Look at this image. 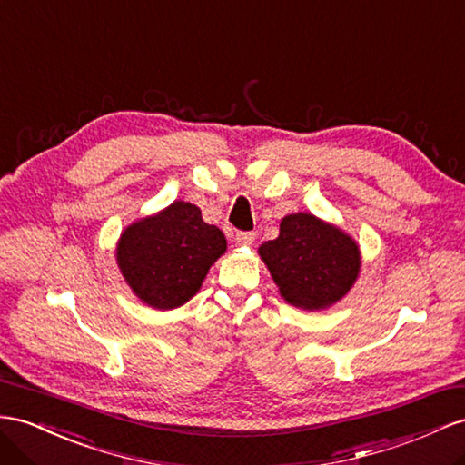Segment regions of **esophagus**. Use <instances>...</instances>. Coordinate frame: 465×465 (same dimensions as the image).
<instances>
[{"label": "esophagus", "mask_w": 465, "mask_h": 465, "mask_svg": "<svg viewBox=\"0 0 465 465\" xmlns=\"http://www.w3.org/2000/svg\"><path fill=\"white\" fill-rule=\"evenodd\" d=\"M253 242H255V233H252V232H237L235 233L237 245H252Z\"/></svg>", "instance_id": "esophagus-1"}]
</instances>
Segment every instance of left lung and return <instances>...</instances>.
Instances as JSON below:
<instances>
[{
	"instance_id": "8db88e82",
	"label": "left lung",
	"mask_w": 465,
	"mask_h": 465,
	"mask_svg": "<svg viewBox=\"0 0 465 465\" xmlns=\"http://www.w3.org/2000/svg\"><path fill=\"white\" fill-rule=\"evenodd\" d=\"M259 255L279 292L302 311H324L341 301L360 275L361 255L351 237L312 213H289L277 240Z\"/></svg>"
}]
</instances>
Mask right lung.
Here are the masks:
<instances>
[{"instance_id":"add662e5","label":"right lung","mask_w":465,"mask_h":465,"mask_svg":"<svg viewBox=\"0 0 465 465\" xmlns=\"http://www.w3.org/2000/svg\"><path fill=\"white\" fill-rule=\"evenodd\" d=\"M225 247L222 230L202 220L198 206L176 200L127 225L117 242L115 259L139 301L157 311H171L200 291Z\"/></svg>"}]
</instances>
